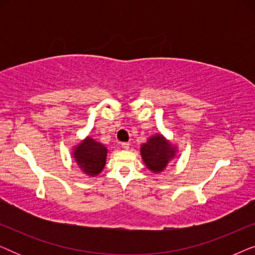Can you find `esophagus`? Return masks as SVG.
<instances>
[{
    "mask_svg": "<svg viewBox=\"0 0 255 255\" xmlns=\"http://www.w3.org/2000/svg\"><path fill=\"white\" fill-rule=\"evenodd\" d=\"M122 147H123L124 149H128V147H130V144H128V142H122Z\"/></svg>",
    "mask_w": 255,
    "mask_h": 255,
    "instance_id": "34e87169",
    "label": "esophagus"
}]
</instances>
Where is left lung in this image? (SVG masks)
Segmentation results:
<instances>
[{
    "label": "left lung",
    "instance_id": "obj_1",
    "mask_svg": "<svg viewBox=\"0 0 255 255\" xmlns=\"http://www.w3.org/2000/svg\"><path fill=\"white\" fill-rule=\"evenodd\" d=\"M140 154L146 167L153 173H161L176 154V147L162 134L152 135L140 147Z\"/></svg>",
    "mask_w": 255,
    "mask_h": 255
}]
</instances>
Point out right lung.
I'll return each mask as SVG.
<instances>
[{
    "label": "right lung",
    "instance_id": "right-lung-1",
    "mask_svg": "<svg viewBox=\"0 0 255 255\" xmlns=\"http://www.w3.org/2000/svg\"><path fill=\"white\" fill-rule=\"evenodd\" d=\"M108 149L101 142L87 137L73 149V158L75 159L83 173L95 176L102 172L106 166Z\"/></svg>",
    "mask_w": 255,
    "mask_h": 255
}]
</instances>
